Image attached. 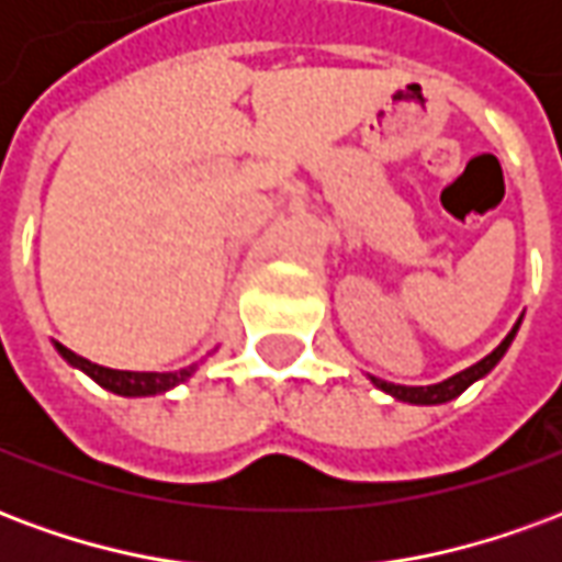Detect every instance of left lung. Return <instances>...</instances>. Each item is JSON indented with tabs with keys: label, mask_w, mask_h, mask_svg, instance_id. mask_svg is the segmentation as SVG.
<instances>
[{
	"label": "left lung",
	"mask_w": 562,
	"mask_h": 562,
	"mask_svg": "<svg viewBox=\"0 0 562 562\" xmlns=\"http://www.w3.org/2000/svg\"><path fill=\"white\" fill-rule=\"evenodd\" d=\"M520 328V318L515 328L508 330V337L499 346H496L494 352L487 355V358H482L479 364L467 367L463 373H458V376L446 379V382H436V385H394V382H382V379H373V385L382 391H389V394H394L397 401L403 403H422V406H434V403H448L454 401L458 394H463V391L470 389L475 379L487 376L491 370H494L496 364H499V358L506 355V349L512 346V340H515V334H518Z\"/></svg>",
	"instance_id": "left-lung-1"
}]
</instances>
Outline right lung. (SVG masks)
<instances>
[{"mask_svg":"<svg viewBox=\"0 0 562 562\" xmlns=\"http://www.w3.org/2000/svg\"><path fill=\"white\" fill-rule=\"evenodd\" d=\"M56 352L66 358L68 364L80 367L87 376H92L102 389L114 391V394H123V397H149V394H161V391L180 385L186 379L192 376L198 370V364H189L177 373H132V370H111V367L92 364L87 358H80L71 349H66L63 342H56Z\"/></svg>","mask_w":562,"mask_h":562,"instance_id":"obj_1","label":"right lung"}]
</instances>
